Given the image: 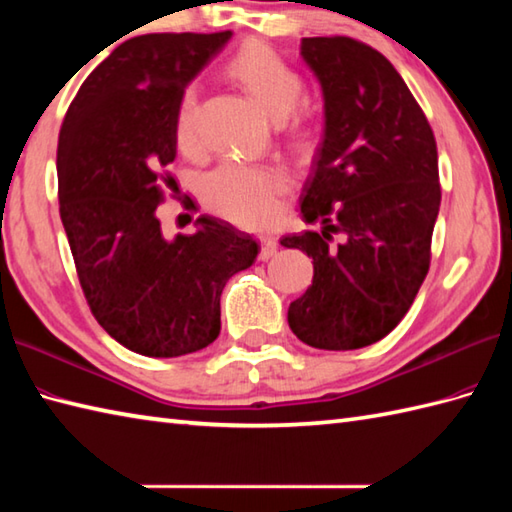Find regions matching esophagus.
Listing matches in <instances>:
<instances>
[{
  "label": "esophagus",
  "instance_id": "obj_1",
  "mask_svg": "<svg viewBox=\"0 0 512 512\" xmlns=\"http://www.w3.org/2000/svg\"><path fill=\"white\" fill-rule=\"evenodd\" d=\"M277 248H279V244L275 237H262V250H259V259L266 262V259L277 255Z\"/></svg>",
  "mask_w": 512,
  "mask_h": 512
}]
</instances>
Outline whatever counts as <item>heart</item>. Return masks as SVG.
I'll return each mask as SVG.
<instances>
[{"label": "heart", "mask_w": 512, "mask_h": 512, "mask_svg": "<svg viewBox=\"0 0 512 512\" xmlns=\"http://www.w3.org/2000/svg\"><path fill=\"white\" fill-rule=\"evenodd\" d=\"M226 72L277 118V127L286 143L306 151L319 134V118L312 107L299 103L303 79L292 65L264 43L248 41L226 61ZM195 114L198 90L187 85L176 107V140L180 147L195 143ZM290 189L288 176L277 167L250 165L226 160L202 182L209 209L239 226L262 228L275 224L284 213V198Z\"/></svg>", "instance_id": "heart-1"}]
</instances>
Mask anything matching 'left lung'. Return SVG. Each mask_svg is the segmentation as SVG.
Here are the masks:
<instances>
[{"label":"left lung","mask_w":512,"mask_h":512,"mask_svg":"<svg viewBox=\"0 0 512 512\" xmlns=\"http://www.w3.org/2000/svg\"><path fill=\"white\" fill-rule=\"evenodd\" d=\"M319 76L325 136L301 193L317 231L281 246L312 257V286L290 303L297 339L358 350L396 328L429 273L440 211L438 147L422 107L383 54L352 37H306Z\"/></svg>","instance_id":"left-lung-1"}]
</instances>
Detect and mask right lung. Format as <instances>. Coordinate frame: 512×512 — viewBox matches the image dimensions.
Returning a JSON list of instances; mask_svg holds the SVG:
<instances>
[{
    "label": "right lung",
    "mask_w": 512,
    "mask_h": 512,
    "mask_svg": "<svg viewBox=\"0 0 512 512\" xmlns=\"http://www.w3.org/2000/svg\"><path fill=\"white\" fill-rule=\"evenodd\" d=\"M231 35L127 39L90 72L63 118L59 213L76 275L94 319L136 354L171 358L213 343L226 281L259 253L253 237L217 217L200 215V231L173 242L156 217L176 184L180 94Z\"/></svg>",
    "instance_id": "add662e5"
}]
</instances>
